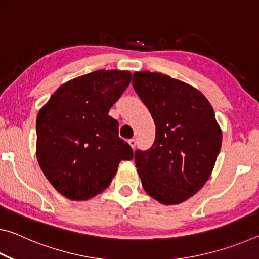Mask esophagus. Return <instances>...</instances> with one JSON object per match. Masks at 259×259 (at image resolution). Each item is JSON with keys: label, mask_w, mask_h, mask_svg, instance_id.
<instances>
[{"label": "esophagus", "mask_w": 259, "mask_h": 259, "mask_svg": "<svg viewBox=\"0 0 259 259\" xmlns=\"http://www.w3.org/2000/svg\"><path fill=\"white\" fill-rule=\"evenodd\" d=\"M128 143H129V145L133 147V148H135L136 147V139H134V138H131V139H129L128 140Z\"/></svg>", "instance_id": "1"}]
</instances>
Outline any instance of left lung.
<instances>
[{"label":"left lung","mask_w":259,"mask_h":259,"mask_svg":"<svg viewBox=\"0 0 259 259\" xmlns=\"http://www.w3.org/2000/svg\"><path fill=\"white\" fill-rule=\"evenodd\" d=\"M133 87L156 126L155 142L137 151L143 188L164 205L182 203L210 177L222 146V129L205 96L162 73L135 72Z\"/></svg>","instance_id":"left-lung-1"}]
</instances>
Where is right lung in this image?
<instances>
[{
  "label": "right lung",
  "instance_id": "add662e5",
  "mask_svg": "<svg viewBox=\"0 0 259 259\" xmlns=\"http://www.w3.org/2000/svg\"><path fill=\"white\" fill-rule=\"evenodd\" d=\"M130 80L128 71L98 69L65 82L38 111V164L65 198H94L109 186L122 160H133L119 122L108 115Z\"/></svg>",
  "mask_w": 259,
  "mask_h": 259
}]
</instances>
